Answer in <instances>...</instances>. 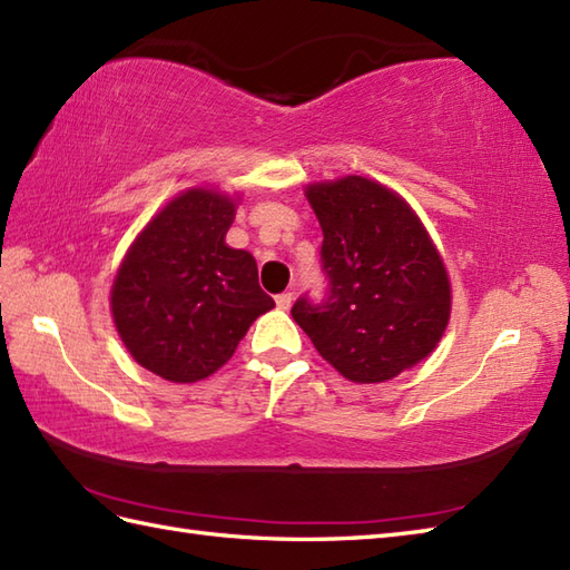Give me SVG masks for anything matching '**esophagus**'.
<instances>
[{"label": "esophagus", "instance_id": "1", "mask_svg": "<svg viewBox=\"0 0 570 570\" xmlns=\"http://www.w3.org/2000/svg\"><path fill=\"white\" fill-rule=\"evenodd\" d=\"M291 303H294V294H288V291H284V294L276 296V308L288 311V308H291Z\"/></svg>", "mask_w": 570, "mask_h": 570}]
</instances>
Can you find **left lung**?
Returning <instances> with one entry per match:
<instances>
[{"label":"left lung","mask_w":570,"mask_h":570,"mask_svg":"<svg viewBox=\"0 0 570 570\" xmlns=\"http://www.w3.org/2000/svg\"><path fill=\"white\" fill-rule=\"evenodd\" d=\"M323 228L321 303L301 296L291 315L325 362L354 383H381L436 347L452 288L425 225L399 194L366 177L311 184Z\"/></svg>","instance_id":"8db88e82"}]
</instances>
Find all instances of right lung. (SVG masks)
<instances>
[{"instance_id": "obj_1", "label": "right lung", "mask_w": 570, "mask_h": 570, "mask_svg": "<svg viewBox=\"0 0 570 570\" xmlns=\"http://www.w3.org/2000/svg\"><path fill=\"white\" fill-rule=\"evenodd\" d=\"M233 218L230 196L189 189L130 245L114 279L111 313L126 350L148 372L175 383L210 376L274 308L255 257L225 245Z\"/></svg>"}]
</instances>
